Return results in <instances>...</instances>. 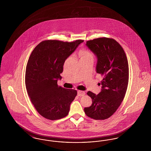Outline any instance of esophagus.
I'll use <instances>...</instances> for the list:
<instances>
[{
  "instance_id": "obj_1",
  "label": "esophagus",
  "mask_w": 151,
  "mask_h": 151,
  "mask_svg": "<svg viewBox=\"0 0 151 151\" xmlns=\"http://www.w3.org/2000/svg\"><path fill=\"white\" fill-rule=\"evenodd\" d=\"M85 94H86V93H85L84 91H78V96H80V97L83 96Z\"/></svg>"
}]
</instances>
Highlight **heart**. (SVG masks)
Listing matches in <instances>:
<instances>
[{
	"label": "heart",
	"instance_id": "obj_1",
	"mask_svg": "<svg viewBox=\"0 0 151 151\" xmlns=\"http://www.w3.org/2000/svg\"><path fill=\"white\" fill-rule=\"evenodd\" d=\"M78 55H79L80 60V59H89V58H93V54L91 51L84 49L82 50H80L78 52Z\"/></svg>",
	"mask_w": 151,
	"mask_h": 151
}]
</instances>
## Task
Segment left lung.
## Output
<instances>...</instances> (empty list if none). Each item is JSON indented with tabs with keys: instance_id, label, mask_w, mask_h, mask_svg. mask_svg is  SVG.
<instances>
[{
	"instance_id": "1",
	"label": "left lung",
	"mask_w": 151,
	"mask_h": 151,
	"mask_svg": "<svg viewBox=\"0 0 151 151\" xmlns=\"http://www.w3.org/2000/svg\"><path fill=\"white\" fill-rule=\"evenodd\" d=\"M86 45L97 58L96 72L103 79L100 93L88 92L92 104L84 111L91 118L104 120L115 113L123 100L129 83L128 60L121 45L113 38H96L86 41Z\"/></svg>"
}]
</instances>
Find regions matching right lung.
<instances>
[{
    "label": "right lung",
    "mask_w": 151,
    "mask_h": 151,
    "mask_svg": "<svg viewBox=\"0 0 151 151\" xmlns=\"http://www.w3.org/2000/svg\"><path fill=\"white\" fill-rule=\"evenodd\" d=\"M83 42L46 40L31 53L26 68L25 86L36 110L47 119H59L69 113L77 91L58 86V80L62 79L65 59Z\"/></svg>",
    "instance_id": "obj_1"
}]
</instances>
